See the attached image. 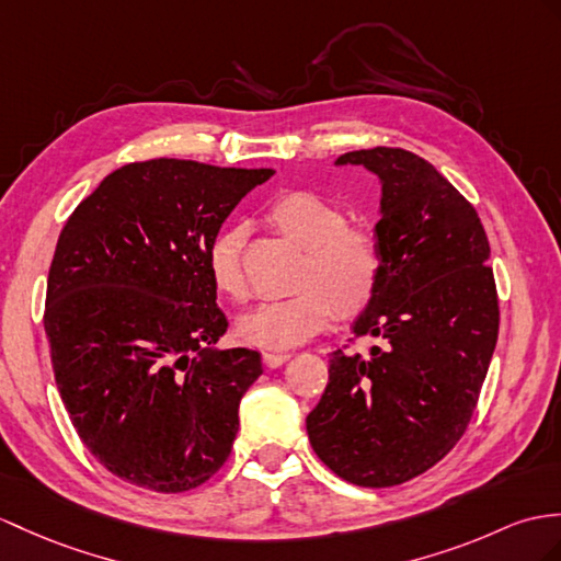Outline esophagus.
Segmentation results:
<instances>
[{
  "instance_id": "esophagus-1",
  "label": "esophagus",
  "mask_w": 561,
  "mask_h": 561,
  "mask_svg": "<svg viewBox=\"0 0 561 561\" xmlns=\"http://www.w3.org/2000/svg\"><path fill=\"white\" fill-rule=\"evenodd\" d=\"M288 359H290L288 352H264V364H266L268 368H278V366H283Z\"/></svg>"
}]
</instances>
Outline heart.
I'll list each match as a JSON object with an SVG mask.
<instances>
[{
    "label": "heart",
    "mask_w": 561,
    "mask_h": 561,
    "mask_svg": "<svg viewBox=\"0 0 561 561\" xmlns=\"http://www.w3.org/2000/svg\"><path fill=\"white\" fill-rule=\"evenodd\" d=\"M266 221L305 250L288 299L259 305L238 321L242 343L262 350H293L337 319H354L374 302L383 280V250L371 230L347 224L335 202L311 190H288L268 204ZM244 233L228 228L207 250L214 290L233 302L248 299L242 264Z\"/></svg>",
    "instance_id": "1"
}]
</instances>
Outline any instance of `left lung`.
I'll use <instances>...</instances> for the list:
<instances>
[{"mask_svg": "<svg viewBox=\"0 0 561 561\" xmlns=\"http://www.w3.org/2000/svg\"><path fill=\"white\" fill-rule=\"evenodd\" d=\"M335 163L380 178L386 268L352 325L376 345L331 354L307 433L340 478L390 488L435 467L469 426L500 328L490 244L471 204L414 152L357 149Z\"/></svg>", "mask_w": 561, "mask_h": 561, "instance_id": "1", "label": "left lung"}]
</instances>
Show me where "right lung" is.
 <instances>
[{"label":"right lung","instance_id":"right-lung-1","mask_svg":"<svg viewBox=\"0 0 561 561\" xmlns=\"http://www.w3.org/2000/svg\"><path fill=\"white\" fill-rule=\"evenodd\" d=\"M271 169L149 159L108 173L61 230L45 331L80 440L123 481L185 493L224 467L262 354L218 350L207 250Z\"/></svg>","mask_w":561,"mask_h":561}]
</instances>
